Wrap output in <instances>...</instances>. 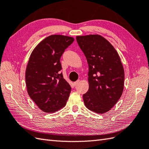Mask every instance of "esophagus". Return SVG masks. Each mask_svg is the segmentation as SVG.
<instances>
[{
  "instance_id": "1",
  "label": "esophagus",
  "mask_w": 149,
  "mask_h": 149,
  "mask_svg": "<svg viewBox=\"0 0 149 149\" xmlns=\"http://www.w3.org/2000/svg\"><path fill=\"white\" fill-rule=\"evenodd\" d=\"M79 82H80V80H77V81H75V82L74 83V86H76V85H77V84L79 83Z\"/></svg>"
}]
</instances>
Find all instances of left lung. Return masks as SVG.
<instances>
[{
  "label": "left lung",
  "mask_w": 149,
  "mask_h": 149,
  "mask_svg": "<svg viewBox=\"0 0 149 149\" xmlns=\"http://www.w3.org/2000/svg\"><path fill=\"white\" fill-rule=\"evenodd\" d=\"M76 40L88 64L89 88L83 94L87 109L105 113L123 94L125 73L118 52L100 35L77 36Z\"/></svg>",
  "instance_id": "8db88e82"
}]
</instances>
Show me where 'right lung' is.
I'll use <instances>...</instances> for the list:
<instances>
[{
  "label": "right lung",
  "instance_id": "right-lung-1",
  "mask_svg": "<svg viewBox=\"0 0 149 149\" xmlns=\"http://www.w3.org/2000/svg\"><path fill=\"white\" fill-rule=\"evenodd\" d=\"M74 41L71 37L52 35L33 49L26 70L28 95L43 112H56L65 106L71 86L63 78L60 63L65 49Z\"/></svg>",
  "mask_w": 149,
  "mask_h": 149
}]
</instances>
